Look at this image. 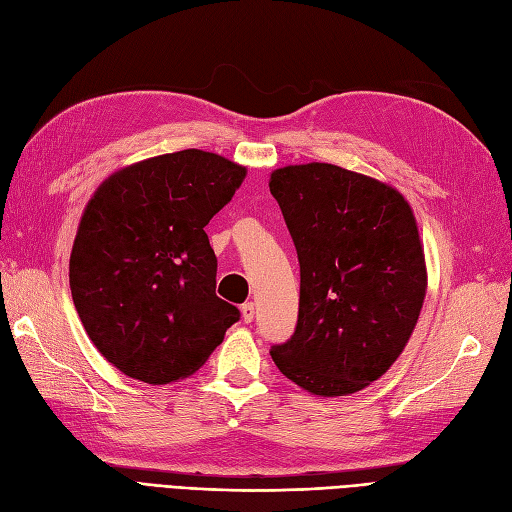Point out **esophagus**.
Wrapping results in <instances>:
<instances>
[{
    "label": "esophagus",
    "instance_id": "34e87169",
    "mask_svg": "<svg viewBox=\"0 0 512 512\" xmlns=\"http://www.w3.org/2000/svg\"><path fill=\"white\" fill-rule=\"evenodd\" d=\"M241 315H243V321H245V323L254 321V315H256V306H254V302H245V304L241 306Z\"/></svg>",
    "mask_w": 512,
    "mask_h": 512
}]
</instances>
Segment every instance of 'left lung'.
<instances>
[{"label": "left lung", "instance_id": "8db88e82", "mask_svg": "<svg viewBox=\"0 0 512 512\" xmlns=\"http://www.w3.org/2000/svg\"><path fill=\"white\" fill-rule=\"evenodd\" d=\"M269 191L299 260L297 326L273 363L319 397L363 391L400 358L426 299L413 208L391 184L328 162L276 169Z\"/></svg>", "mask_w": 512, "mask_h": 512}]
</instances>
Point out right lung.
Listing matches in <instances>:
<instances>
[{
  "mask_svg": "<svg viewBox=\"0 0 512 512\" xmlns=\"http://www.w3.org/2000/svg\"><path fill=\"white\" fill-rule=\"evenodd\" d=\"M202 149L147 158L108 176L86 204L69 258L71 297L112 367L147 384L189 378L239 308L217 297L204 228L245 180Z\"/></svg>",
  "mask_w": 512,
  "mask_h": 512,
  "instance_id": "right-lung-1",
  "label": "right lung"
}]
</instances>
